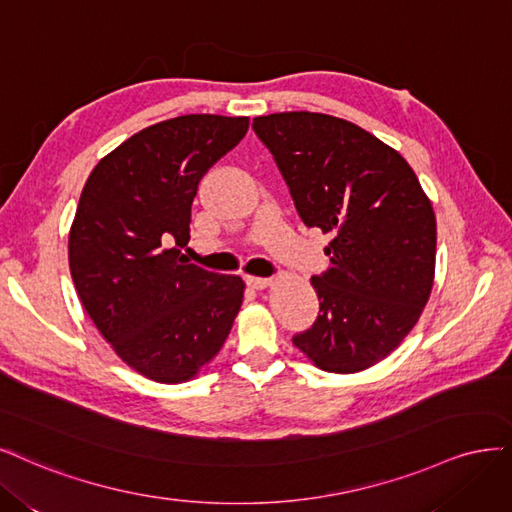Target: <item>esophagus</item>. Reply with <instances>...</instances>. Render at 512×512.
<instances>
[{"label":"esophagus","instance_id":"esophagus-1","mask_svg":"<svg viewBox=\"0 0 512 512\" xmlns=\"http://www.w3.org/2000/svg\"><path fill=\"white\" fill-rule=\"evenodd\" d=\"M246 285L253 289H266L272 285V278H259V276H246Z\"/></svg>","mask_w":512,"mask_h":512}]
</instances>
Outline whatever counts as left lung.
Returning <instances> with one entry per match:
<instances>
[{
  "mask_svg": "<svg viewBox=\"0 0 512 512\" xmlns=\"http://www.w3.org/2000/svg\"><path fill=\"white\" fill-rule=\"evenodd\" d=\"M306 227L332 234L312 276L319 315L293 344L321 370L351 374L385 359L430 300L436 217L391 146L344 119L280 112L253 119Z\"/></svg>",
  "mask_w": 512,
  "mask_h": 512,
  "instance_id": "left-lung-1",
  "label": "left lung"
}]
</instances>
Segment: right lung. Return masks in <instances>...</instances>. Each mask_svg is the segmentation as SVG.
Masks as SVG:
<instances>
[{
	"mask_svg": "<svg viewBox=\"0 0 512 512\" xmlns=\"http://www.w3.org/2000/svg\"><path fill=\"white\" fill-rule=\"evenodd\" d=\"M246 129V117L219 114L161 121L106 155L80 193L68 244L78 298L125 364L153 381H189L240 310L242 278L180 249L197 185Z\"/></svg>",
	"mask_w": 512,
	"mask_h": 512,
	"instance_id": "add662e5",
	"label": "right lung"
}]
</instances>
